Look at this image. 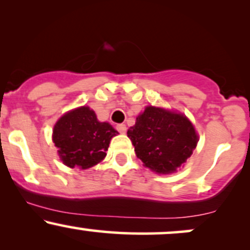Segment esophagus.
<instances>
[{
    "mask_svg": "<svg viewBox=\"0 0 250 250\" xmlns=\"http://www.w3.org/2000/svg\"><path fill=\"white\" fill-rule=\"evenodd\" d=\"M116 129H117V131H119V133L125 134V131H127V125H123V123H120V125H116Z\"/></svg>",
    "mask_w": 250,
    "mask_h": 250,
    "instance_id": "obj_1",
    "label": "esophagus"
}]
</instances>
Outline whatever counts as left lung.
I'll return each mask as SVG.
<instances>
[{"label": "left lung", "mask_w": 250, "mask_h": 250, "mask_svg": "<svg viewBox=\"0 0 250 250\" xmlns=\"http://www.w3.org/2000/svg\"><path fill=\"white\" fill-rule=\"evenodd\" d=\"M127 134L137 159L159 174L176 170L197 145V135L187 117L162 108H146Z\"/></svg>", "instance_id": "obj_1"}]
</instances>
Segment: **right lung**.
Listing matches in <instances>:
<instances>
[{
  "label": "right lung",
  "mask_w": 250,
  "mask_h": 250,
  "mask_svg": "<svg viewBox=\"0 0 250 250\" xmlns=\"http://www.w3.org/2000/svg\"><path fill=\"white\" fill-rule=\"evenodd\" d=\"M116 134L109 123L97 121L90 108L81 107L57 121L53 140L65 166L87 169L104 159L111 137Z\"/></svg>",
  "instance_id": "add662e5"
}]
</instances>
